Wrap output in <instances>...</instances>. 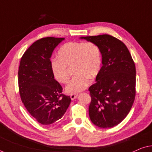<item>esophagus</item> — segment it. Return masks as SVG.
<instances>
[{"mask_svg":"<svg viewBox=\"0 0 152 152\" xmlns=\"http://www.w3.org/2000/svg\"><path fill=\"white\" fill-rule=\"evenodd\" d=\"M70 98H71L72 100H74V99H75L77 97V94H70Z\"/></svg>","mask_w":152,"mask_h":152,"instance_id":"obj_1","label":"esophagus"}]
</instances>
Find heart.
<instances>
[{"instance_id": "obj_1", "label": "heart", "mask_w": 152, "mask_h": 152, "mask_svg": "<svg viewBox=\"0 0 152 152\" xmlns=\"http://www.w3.org/2000/svg\"><path fill=\"white\" fill-rule=\"evenodd\" d=\"M58 59L53 60L51 69L55 80L61 84L69 82L68 68L73 66L76 76L66 86L68 93H78L84 90L91 80L98 76L102 68V54L99 48L93 42L70 41L64 43L57 53Z\"/></svg>"}]
</instances>
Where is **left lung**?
<instances>
[{"label": "left lung", "mask_w": 152, "mask_h": 152, "mask_svg": "<svg viewBox=\"0 0 152 152\" xmlns=\"http://www.w3.org/2000/svg\"><path fill=\"white\" fill-rule=\"evenodd\" d=\"M100 49L102 66L89 87V117L95 125L111 128L129 113L136 96V66L125 44L109 34L81 37Z\"/></svg>", "instance_id": "8db88e82"}]
</instances>
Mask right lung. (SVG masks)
Listing matches in <instances>:
<instances>
[{
  "mask_svg": "<svg viewBox=\"0 0 152 152\" xmlns=\"http://www.w3.org/2000/svg\"><path fill=\"white\" fill-rule=\"evenodd\" d=\"M64 38L44 37L32 43L20 59L18 72V90L25 107L42 124H55L63 117L70 101L54 78L50 58Z\"/></svg>",
  "mask_w": 152,
  "mask_h": 152,
  "instance_id": "obj_1",
  "label": "right lung"
}]
</instances>
